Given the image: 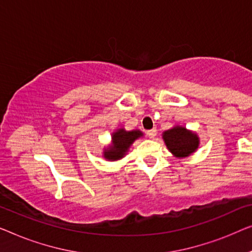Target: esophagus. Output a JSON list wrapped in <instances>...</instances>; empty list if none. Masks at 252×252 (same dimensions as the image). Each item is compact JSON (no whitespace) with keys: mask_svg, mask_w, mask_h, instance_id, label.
Segmentation results:
<instances>
[{"mask_svg":"<svg viewBox=\"0 0 252 252\" xmlns=\"http://www.w3.org/2000/svg\"><path fill=\"white\" fill-rule=\"evenodd\" d=\"M146 133H147V136H148V137H150V138H152V139H153V138H155V136H157L158 130H157V129H151V130H147V131H146Z\"/></svg>","mask_w":252,"mask_h":252,"instance_id":"esophagus-1","label":"esophagus"}]
</instances>
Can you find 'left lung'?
<instances>
[{"label":"left lung","instance_id":"1","mask_svg":"<svg viewBox=\"0 0 252 252\" xmlns=\"http://www.w3.org/2000/svg\"><path fill=\"white\" fill-rule=\"evenodd\" d=\"M162 139L170 153L177 158H186L200 146L197 133L183 126H175L162 133Z\"/></svg>","mask_w":252,"mask_h":252}]
</instances>
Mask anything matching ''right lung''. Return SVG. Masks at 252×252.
<instances>
[{
    "label": "right lung",
    "instance_id": "1",
    "mask_svg": "<svg viewBox=\"0 0 252 252\" xmlns=\"http://www.w3.org/2000/svg\"><path fill=\"white\" fill-rule=\"evenodd\" d=\"M143 136L144 133L138 129L127 131L125 127H119L112 133L111 144L102 150V158L107 161L122 160L129 152L131 145Z\"/></svg>",
    "mask_w": 252,
    "mask_h": 252
}]
</instances>
